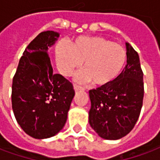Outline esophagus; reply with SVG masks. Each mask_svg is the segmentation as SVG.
Wrapping results in <instances>:
<instances>
[{"label":"esophagus","instance_id":"esophagus-1","mask_svg":"<svg viewBox=\"0 0 160 160\" xmlns=\"http://www.w3.org/2000/svg\"><path fill=\"white\" fill-rule=\"evenodd\" d=\"M73 88H74V90L75 91H80V90H84L83 87H80V86H78L76 84H73Z\"/></svg>","mask_w":160,"mask_h":160}]
</instances>
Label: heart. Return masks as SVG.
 Returning a JSON list of instances; mask_svg holds the SVG:
<instances>
[{"mask_svg": "<svg viewBox=\"0 0 160 160\" xmlns=\"http://www.w3.org/2000/svg\"><path fill=\"white\" fill-rule=\"evenodd\" d=\"M56 60L60 71L70 76L83 63L84 72L77 80L91 81L98 87L112 83L127 60V53L122 46L101 37H80L69 46L59 42L56 46Z\"/></svg>", "mask_w": 160, "mask_h": 160, "instance_id": "1", "label": "heart"}]
</instances>
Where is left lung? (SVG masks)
<instances>
[{"mask_svg": "<svg viewBox=\"0 0 160 160\" xmlns=\"http://www.w3.org/2000/svg\"><path fill=\"white\" fill-rule=\"evenodd\" d=\"M127 65L108 86L89 91V123L101 138L118 140L137 122L144 97L143 72L134 48L126 42Z\"/></svg>", "mask_w": 160, "mask_h": 160, "instance_id": "left-lung-1", "label": "left lung"}]
</instances>
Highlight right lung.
I'll return each instance as SVG.
<instances>
[{"instance_id": "obj_1", "label": "right lung", "mask_w": 160, "mask_h": 160, "mask_svg": "<svg viewBox=\"0 0 160 160\" xmlns=\"http://www.w3.org/2000/svg\"><path fill=\"white\" fill-rule=\"evenodd\" d=\"M59 36L54 31L39 33L25 49L12 79L13 114L35 139L52 137L62 129L74 96L69 80L53 73L48 49Z\"/></svg>"}]
</instances>
